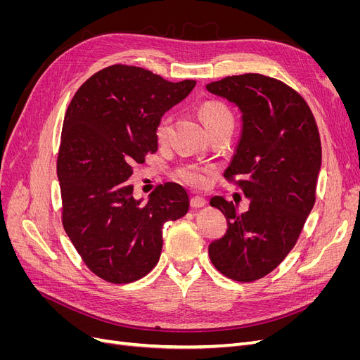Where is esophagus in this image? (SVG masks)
<instances>
[{"mask_svg":"<svg viewBox=\"0 0 360 360\" xmlns=\"http://www.w3.org/2000/svg\"><path fill=\"white\" fill-rule=\"evenodd\" d=\"M207 204V201L201 197H192L191 198V205L192 209H201V207H204Z\"/></svg>","mask_w":360,"mask_h":360,"instance_id":"obj_1","label":"esophagus"}]
</instances>
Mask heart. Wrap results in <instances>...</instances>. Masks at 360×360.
Wrapping results in <instances>:
<instances>
[{
    "mask_svg": "<svg viewBox=\"0 0 360 360\" xmlns=\"http://www.w3.org/2000/svg\"><path fill=\"white\" fill-rule=\"evenodd\" d=\"M198 112H200V117L207 129V132L222 123L233 122V115H231L230 110H228L224 103L217 102V101L204 102L200 106ZM169 130H171V117L169 115L162 117L160 122L156 126V139L159 141V143H165L169 136ZM179 176L184 183H188L189 186L202 189L210 183L212 168L202 167V165H195V163H188V165H183L179 169Z\"/></svg>",
    "mask_w": 360,
    "mask_h": 360,
    "instance_id": "obj_1",
    "label": "heart"
}]
</instances>
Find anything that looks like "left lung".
<instances>
[{"mask_svg":"<svg viewBox=\"0 0 360 360\" xmlns=\"http://www.w3.org/2000/svg\"><path fill=\"white\" fill-rule=\"evenodd\" d=\"M205 89L240 111V136L225 177H240L238 188L250 201L237 214L233 202L210 200L228 230L209 255L225 276L252 282L282 263L312 210L321 168L319 129L307 102L269 76H228Z\"/></svg>","mask_w":360,"mask_h":360,"instance_id":"8db88e82","label":"left lung"}]
</instances>
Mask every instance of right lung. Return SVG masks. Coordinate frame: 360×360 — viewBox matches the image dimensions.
<instances>
[{
  "mask_svg": "<svg viewBox=\"0 0 360 360\" xmlns=\"http://www.w3.org/2000/svg\"><path fill=\"white\" fill-rule=\"evenodd\" d=\"M195 84L115 64L86 79L64 115L57 160L64 230L93 274L112 284L146 276L159 261L163 225L189 210L177 183L160 184L143 204L127 180L135 162L158 151L162 115Z\"/></svg>",
  "mask_w": 360,
  "mask_h": 360,
  "instance_id": "right-lung-1",
  "label": "right lung"
}]
</instances>
